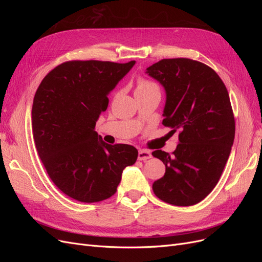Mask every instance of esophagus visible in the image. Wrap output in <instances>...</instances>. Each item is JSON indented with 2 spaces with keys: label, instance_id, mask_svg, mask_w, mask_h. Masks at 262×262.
<instances>
[{
  "label": "esophagus",
  "instance_id": "esophagus-1",
  "mask_svg": "<svg viewBox=\"0 0 262 262\" xmlns=\"http://www.w3.org/2000/svg\"><path fill=\"white\" fill-rule=\"evenodd\" d=\"M152 157V154H150V152H148V150L146 149H140L139 150V154H138V160L140 161H146L148 160V158Z\"/></svg>",
  "mask_w": 262,
  "mask_h": 262
}]
</instances>
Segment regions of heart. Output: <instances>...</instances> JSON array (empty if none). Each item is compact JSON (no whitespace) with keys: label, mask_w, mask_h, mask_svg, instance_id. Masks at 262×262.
Masks as SVG:
<instances>
[{"label":"heart","mask_w":262,"mask_h":262,"mask_svg":"<svg viewBox=\"0 0 262 262\" xmlns=\"http://www.w3.org/2000/svg\"><path fill=\"white\" fill-rule=\"evenodd\" d=\"M149 91H160V89H158V86L154 82L145 80V78H140L137 84L136 93L149 92Z\"/></svg>","instance_id":"b5f03b06"}]
</instances>
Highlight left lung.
I'll list each match as a JSON object with an SVG mask.
<instances>
[{
    "label": "left lung",
    "instance_id": "8db88e82",
    "mask_svg": "<svg viewBox=\"0 0 262 262\" xmlns=\"http://www.w3.org/2000/svg\"><path fill=\"white\" fill-rule=\"evenodd\" d=\"M166 92L163 124L179 144L172 154L152 155L166 166L153 191L166 203L189 207L207 196L223 172L235 138V119L226 87L210 67L191 59H163L146 69Z\"/></svg>",
    "mask_w": 262,
    "mask_h": 262
}]
</instances>
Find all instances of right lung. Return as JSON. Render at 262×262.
<instances>
[{"instance_id":"add662e5","label":"right lung","mask_w":262,"mask_h":262,"mask_svg":"<svg viewBox=\"0 0 262 262\" xmlns=\"http://www.w3.org/2000/svg\"><path fill=\"white\" fill-rule=\"evenodd\" d=\"M136 61H68L45 76L34 97L35 145L49 177L63 193L93 203L115 194L138 149L109 145L95 131L108 107V94Z\"/></svg>"}]
</instances>
